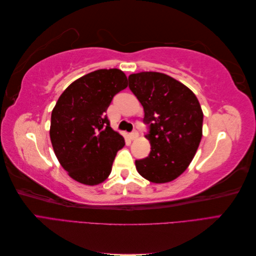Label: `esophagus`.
Masks as SVG:
<instances>
[{
  "instance_id": "esophagus-1",
  "label": "esophagus",
  "mask_w": 256,
  "mask_h": 256,
  "mask_svg": "<svg viewBox=\"0 0 256 256\" xmlns=\"http://www.w3.org/2000/svg\"><path fill=\"white\" fill-rule=\"evenodd\" d=\"M129 136H130L131 140H136V138H138V132L136 130H134V131H132V132L129 134Z\"/></svg>"
}]
</instances>
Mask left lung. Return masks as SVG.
<instances>
[{
    "instance_id": "8db88e82",
    "label": "left lung",
    "mask_w": 256,
    "mask_h": 256,
    "mask_svg": "<svg viewBox=\"0 0 256 256\" xmlns=\"http://www.w3.org/2000/svg\"><path fill=\"white\" fill-rule=\"evenodd\" d=\"M129 88L144 109L148 125L145 136L152 150L136 160L138 174L156 184L182 174L198 150L203 131V111L196 96L186 85L161 72L129 76Z\"/></svg>"
}]
</instances>
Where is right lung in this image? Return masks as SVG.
Returning a JSON list of instances; mask_svg holds the SVG:
<instances>
[{
    "instance_id": "right-lung-1",
    "label": "right lung",
    "mask_w": 256,
    "mask_h": 256,
    "mask_svg": "<svg viewBox=\"0 0 256 256\" xmlns=\"http://www.w3.org/2000/svg\"><path fill=\"white\" fill-rule=\"evenodd\" d=\"M127 86L120 69H99L72 82L60 96L51 114L50 138L60 166L74 180L94 186L110 175L125 140L110 127L106 112Z\"/></svg>"
}]
</instances>
